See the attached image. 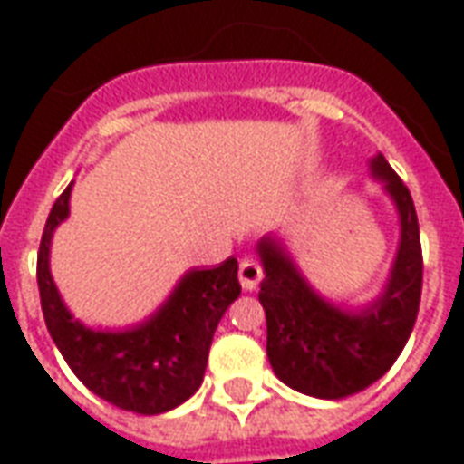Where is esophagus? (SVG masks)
I'll list each match as a JSON object with an SVG mask.
<instances>
[{
	"mask_svg": "<svg viewBox=\"0 0 464 464\" xmlns=\"http://www.w3.org/2000/svg\"><path fill=\"white\" fill-rule=\"evenodd\" d=\"M263 278V268L253 258H243L241 266H238V281L246 291H256L258 283Z\"/></svg>",
	"mask_w": 464,
	"mask_h": 464,
	"instance_id": "obj_1",
	"label": "esophagus"
}]
</instances>
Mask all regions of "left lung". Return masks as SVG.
Segmentation results:
<instances>
[{
    "label": "left lung",
    "mask_w": 464,
    "mask_h": 464,
    "mask_svg": "<svg viewBox=\"0 0 464 464\" xmlns=\"http://www.w3.org/2000/svg\"><path fill=\"white\" fill-rule=\"evenodd\" d=\"M400 216L398 256L375 301L348 311L325 301L303 278L283 241L266 236L256 251L263 263L261 301L268 325V360L288 388L341 400L382 378L405 348L422 293V248L415 203L385 156L370 159Z\"/></svg>",
    "instance_id": "obj_1"
}]
</instances>
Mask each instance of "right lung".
Masks as SVG:
<instances>
[{
    "label": "right lung",
    "instance_id": "1",
    "mask_svg": "<svg viewBox=\"0 0 464 464\" xmlns=\"http://www.w3.org/2000/svg\"><path fill=\"white\" fill-rule=\"evenodd\" d=\"M72 183L46 218L36 283L46 328L74 375L94 395L116 408L159 415L179 408L201 388L208 348L223 313L238 295V261L193 268L151 318L126 331H94L69 313L49 271V248L59 223L69 216Z\"/></svg>",
    "mask_w": 464,
    "mask_h": 464
}]
</instances>
